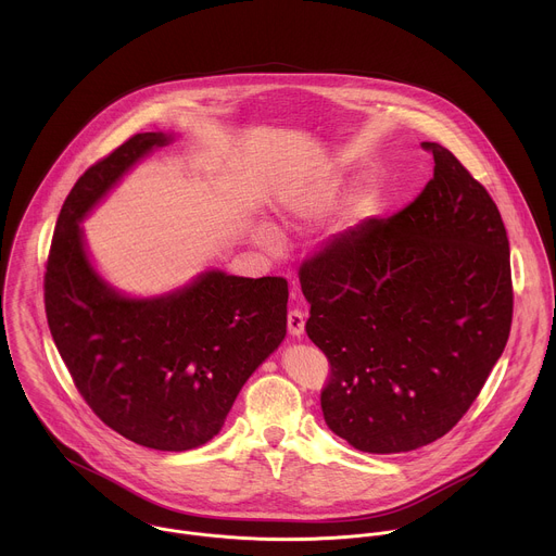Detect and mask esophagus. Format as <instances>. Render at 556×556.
Masks as SVG:
<instances>
[{"label": "esophagus", "instance_id": "34e87169", "mask_svg": "<svg viewBox=\"0 0 556 556\" xmlns=\"http://www.w3.org/2000/svg\"><path fill=\"white\" fill-rule=\"evenodd\" d=\"M288 332L292 339H301L305 332V316L301 309H290L288 312Z\"/></svg>", "mask_w": 556, "mask_h": 556}]
</instances>
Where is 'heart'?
I'll use <instances>...</instances> for the list:
<instances>
[{
	"label": "heart",
	"instance_id": "heart-1",
	"mask_svg": "<svg viewBox=\"0 0 556 556\" xmlns=\"http://www.w3.org/2000/svg\"><path fill=\"white\" fill-rule=\"evenodd\" d=\"M350 182H352V176L341 169H330V172H324L316 178H312L309 182L301 185L294 193H290V198L286 200L288 219L290 222H316V219L330 215L339 206ZM380 200H382V193H380L378 182H374V180L361 182L350 193V198L343 206V213L339 217L337 230H350V228H356V226L365 224L367 219H371L380 208ZM260 237L268 249H279V244H281L279 235L270 226H262Z\"/></svg>",
	"mask_w": 556,
	"mask_h": 556
}]
</instances>
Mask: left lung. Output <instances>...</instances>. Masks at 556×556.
I'll return each mask as SVG.
<instances>
[{
    "label": "left lung",
    "instance_id": "obj_1",
    "mask_svg": "<svg viewBox=\"0 0 556 556\" xmlns=\"http://www.w3.org/2000/svg\"><path fill=\"white\" fill-rule=\"evenodd\" d=\"M422 147L435 163L425 191L337 237L299 277L305 332L332 365L326 425L365 453H405L448 433L510 334L502 215L448 149Z\"/></svg>",
    "mask_w": 556,
    "mask_h": 556
}]
</instances>
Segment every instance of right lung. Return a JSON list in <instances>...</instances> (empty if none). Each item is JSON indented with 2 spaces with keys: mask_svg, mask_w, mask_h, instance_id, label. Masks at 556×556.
<instances>
[{
  "mask_svg": "<svg viewBox=\"0 0 556 556\" xmlns=\"http://www.w3.org/2000/svg\"><path fill=\"white\" fill-rule=\"evenodd\" d=\"M172 131L136 134L76 180L46 268L54 345L86 403L123 438L189 451L219 433L237 393L286 339L288 283L211 268L153 296H131L94 266L81 222Z\"/></svg>",
  "mask_w": 556,
  "mask_h": 556,
  "instance_id": "obj_1",
  "label": "right lung"
}]
</instances>
